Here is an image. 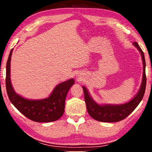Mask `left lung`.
<instances>
[{
	"label": "left lung",
	"mask_w": 152,
	"mask_h": 152,
	"mask_svg": "<svg viewBox=\"0 0 152 152\" xmlns=\"http://www.w3.org/2000/svg\"><path fill=\"white\" fill-rule=\"evenodd\" d=\"M133 45L140 51L143 61V77L142 81L137 94L127 102L121 104H100L95 102L85 86H82L84 94L86 109L90 116L94 119L101 122L115 123L120 121L129 116L135 108L138 106L142 100L146 86L145 76V60L143 51L137 42L133 43Z\"/></svg>",
	"instance_id": "1"
}]
</instances>
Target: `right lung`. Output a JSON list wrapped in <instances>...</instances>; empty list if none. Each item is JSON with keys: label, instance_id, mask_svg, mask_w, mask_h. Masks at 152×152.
Segmentation results:
<instances>
[{"label": "right lung", "instance_id": "add662e5", "mask_svg": "<svg viewBox=\"0 0 152 152\" xmlns=\"http://www.w3.org/2000/svg\"><path fill=\"white\" fill-rule=\"evenodd\" d=\"M12 49L9 53L6 66V88L11 103L28 119L39 123L57 121L62 116L65 109L66 95L75 83L73 78L58 84L50 96L39 100L23 98L15 92L11 81V60Z\"/></svg>", "mask_w": 152, "mask_h": 152}]
</instances>
